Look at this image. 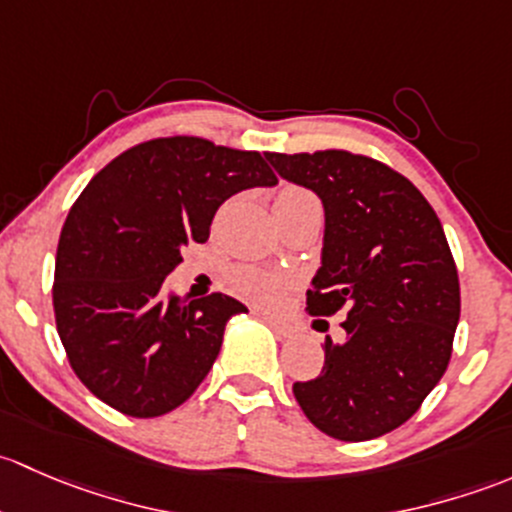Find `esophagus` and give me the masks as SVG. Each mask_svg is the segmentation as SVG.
<instances>
[{
  "instance_id": "34e87169",
  "label": "esophagus",
  "mask_w": 512,
  "mask_h": 512,
  "mask_svg": "<svg viewBox=\"0 0 512 512\" xmlns=\"http://www.w3.org/2000/svg\"><path fill=\"white\" fill-rule=\"evenodd\" d=\"M261 318L266 320L268 325H271L273 333H276L278 337H281V340H288V337H293V335H295V328H293V325L283 323V320L273 318V315H268V313H261Z\"/></svg>"
}]
</instances>
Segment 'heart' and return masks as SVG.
<instances>
[{
	"instance_id": "obj_1",
	"label": "heart",
	"mask_w": 512,
	"mask_h": 512,
	"mask_svg": "<svg viewBox=\"0 0 512 512\" xmlns=\"http://www.w3.org/2000/svg\"><path fill=\"white\" fill-rule=\"evenodd\" d=\"M310 197L313 194L303 187H283L276 197V207L278 204H291ZM231 283L236 286V291L244 293L246 298L256 300V303H273L278 295L286 291L291 276L283 271H268V268L258 266H236L231 271Z\"/></svg>"
}]
</instances>
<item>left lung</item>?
Listing matches in <instances>:
<instances>
[{"label":"left lung","instance_id":"left-lung-1","mask_svg":"<svg viewBox=\"0 0 512 512\" xmlns=\"http://www.w3.org/2000/svg\"><path fill=\"white\" fill-rule=\"evenodd\" d=\"M266 157L325 209L310 315L347 313V340H325L323 372L295 382L293 394L323 434L377 439L412 419L449 367L461 288L444 226L407 177L372 157Z\"/></svg>","mask_w":512,"mask_h":512}]
</instances>
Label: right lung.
<instances>
[{"label":"right lung","mask_w":512,"mask_h":512,"mask_svg":"<svg viewBox=\"0 0 512 512\" xmlns=\"http://www.w3.org/2000/svg\"><path fill=\"white\" fill-rule=\"evenodd\" d=\"M273 184L258 152L189 135L140 142L88 182L61 229L54 313L73 372L100 402L152 419L192 397L246 305L167 295L165 278L184 246L209 239L231 194Z\"/></svg>","instance_id":"obj_1"}]
</instances>
